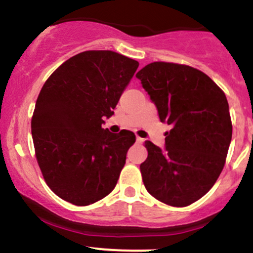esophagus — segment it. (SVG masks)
Here are the masks:
<instances>
[{"mask_svg":"<svg viewBox=\"0 0 253 253\" xmlns=\"http://www.w3.org/2000/svg\"><path fill=\"white\" fill-rule=\"evenodd\" d=\"M136 142H139V144H142V142H144V139H142V137H140V136H136Z\"/></svg>","mask_w":253,"mask_h":253,"instance_id":"obj_1","label":"esophagus"}]
</instances>
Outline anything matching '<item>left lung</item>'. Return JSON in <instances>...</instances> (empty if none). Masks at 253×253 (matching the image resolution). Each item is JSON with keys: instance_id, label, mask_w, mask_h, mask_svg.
Wrapping results in <instances>:
<instances>
[{"instance_id": "obj_1", "label": "left lung", "mask_w": 253, "mask_h": 253, "mask_svg": "<svg viewBox=\"0 0 253 253\" xmlns=\"http://www.w3.org/2000/svg\"><path fill=\"white\" fill-rule=\"evenodd\" d=\"M136 78L161 122L171 126L163 150L145 142L148 156L140 170L146 190L173 207L194 204L225 165L233 134L225 93L201 70L184 64L153 62Z\"/></svg>"}]
</instances>
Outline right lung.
Masks as SVG:
<instances>
[{
  "label": "right lung",
  "mask_w": 253,
  "mask_h": 253,
  "mask_svg": "<svg viewBox=\"0 0 253 253\" xmlns=\"http://www.w3.org/2000/svg\"><path fill=\"white\" fill-rule=\"evenodd\" d=\"M139 62L113 51H85L58 67L36 100L31 135L49 189L75 206L95 204L118 181L135 142L129 130L103 129Z\"/></svg>",
  "instance_id": "right-lung-1"
}]
</instances>
